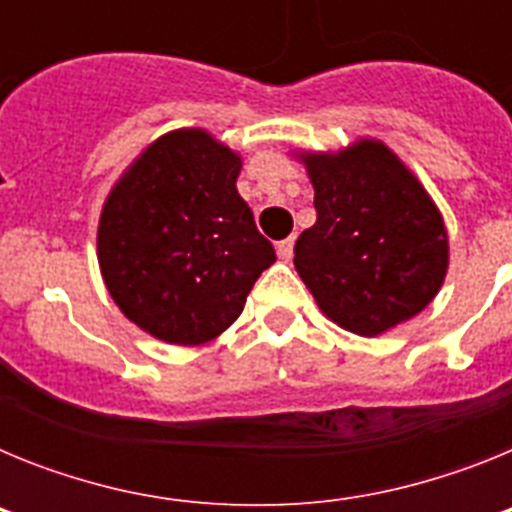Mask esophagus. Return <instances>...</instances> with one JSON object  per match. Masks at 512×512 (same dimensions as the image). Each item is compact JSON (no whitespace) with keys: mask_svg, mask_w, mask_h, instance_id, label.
<instances>
[{"mask_svg":"<svg viewBox=\"0 0 512 512\" xmlns=\"http://www.w3.org/2000/svg\"><path fill=\"white\" fill-rule=\"evenodd\" d=\"M277 253L282 256L284 261L292 259V253H295V235H289V238H284V241L277 243Z\"/></svg>","mask_w":512,"mask_h":512,"instance_id":"1","label":"esophagus"}]
</instances>
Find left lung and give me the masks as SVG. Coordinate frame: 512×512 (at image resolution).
Here are the masks:
<instances>
[{"label":"left lung","mask_w":512,"mask_h":512,"mask_svg":"<svg viewBox=\"0 0 512 512\" xmlns=\"http://www.w3.org/2000/svg\"><path fill=\"white\" fill-rule=\"evenodd\" d=\"M315 225L295 243V266L320 310L359 336H379L436 297L449 243L418 179L377 140L336 156H305Z\"/></svg>","instance_id":"left-lung-1"}]
</instances>
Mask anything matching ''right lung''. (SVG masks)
<instances>
[{
	"label": "right lung",
	"instance_id": "obj_1",
	"mask_svg": "<svg viewBox=\"0 0 512 512\" xmlns=\"http://www.w3.org/2000/svg\"><path fill=\"white\" fill-rule=\"evenodd\" d=\"M238 171L241 158L205 130H176L130 166L104 205V284L161 341L194 346L223 333L277 261L235 189Z\"/></svg>",
	"mask_w": 512,
	"mask_h": 512
}]
</instances>
